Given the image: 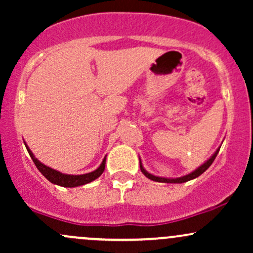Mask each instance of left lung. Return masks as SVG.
I'll list each match as a JSON object with an SVG mask.
<instances>
[{
  "label": "left lung",
  "instance_id": "obj_1",
  "mask_svg": "<svg viewBox=\"0 0 253 253\" xmlns=\"http://www.w3.org/2000/svg\"><path fill=\"white\" fill-rule=\"evenodd\" d=\"M219 150L220 149H217L215 151V153H214V155L211 156V158L208 159V161L206 162L205 164H202L201 167L197 168L195 171H193V172L188 173V175H185V176H183V177H178V178H164V177H158V176H155V175H151V173H149L146 170L144 169V167H143V164H141V162H140V170H141V172H143L144 175L147 177V178L152 179V181L162 182V183H184V182L190 181V179L196 178V177H199L200 175H202V173L205 172V171L211 167V163H213L214 159H215V157L217 156V153H219Z\"/></svg>",
  "mask_w": 253,
  "mask_h": 253
}]
</instances>
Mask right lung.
I'll return each mask as SVG.
<instances>
[{"instance_id":"obj_1","label":"right lung","mask_w":253,"mask_h":253,"mask_svg":"<svg viewBox=\"0 0 253 253\" xmlns=\"http://www.w3.org/2000/svg\"><path fill=\"white\" fill-rule=\"evenodd\" d=\"M26 149H27L32 161L34 162V164H36L38 170H39L40 172H42L51 183L60 185V187L74 188V187H78V185H83V184H86V183L92 182L94 179H96L97 177L102 175V172L104 171V167H106V158H104L100 167H98L95 171H92V172L84 173V175H65V173L59 172V171L51 169V168L46 167V165L40 163L36 157H34L33 153H32V151L28 149L27 145H26Z\"/></svg>"}]
</instances>
